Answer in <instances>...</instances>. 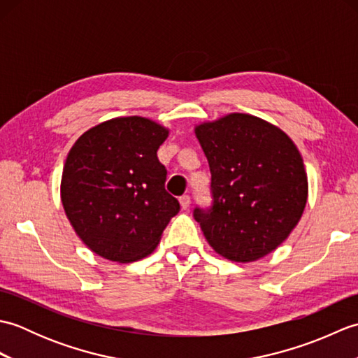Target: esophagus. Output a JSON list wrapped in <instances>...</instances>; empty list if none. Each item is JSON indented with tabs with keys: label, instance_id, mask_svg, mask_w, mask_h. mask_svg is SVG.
I'll list each match as a JSON object with an SVG mask.
<instances>
[{
	"label": "esophagus",
	"instance_id": "obj_1",
	"mask_svg": "<svg viewBox=\"0 0 358 358\" xmlns=\"http://www.w3.org/2000/svg\"><path fill=\"white\" fill-rule=\"evenodd\" d=\"M180 204H181V209H187L189 206H191V196L189 195L180 196Z\"/></svg>",
	"mask_w": 358,
	"mask_h": 358
}]
</instances>
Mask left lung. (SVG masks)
Returning a JSON list of instances; mask_svg holds the SVG:
<instances>
[{
	"label": "left lung",
	"mask_w": 358,
	"mask_h": 358,
	"mask_svg": "<svg viewBox=\"0 0 358 358\" xmlns=\"http://www.w3.org/2000/svg\"><path fill=\"white\" fill-rule=\"evenodd\" d=\"M210 169V206L194 218L215 252L254 262L283 243L308 200L299 149L278 127L248 113H231L195 127Z\"/></svg>",
	"instance_id": "1"
}]
</instances>
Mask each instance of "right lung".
I'll return each instance as SVG.
<instances>
[{
    "label": "right lung",
    "mask_w": 358,
    "mask_h": 358,
    "mask_svg": "<svg viewBox=\"0 0 358 358\" xmlns=\"http://www.w3.org/2000/svg\"><path fill=\"white\" fill-rule=\"evenodd\" d=\"M167 129L143 117L113 118L83 134L64 163L62 201L83 243L108 260L149 255L178 200L167 194L157 150Z\"/></svg>",
    "instance_id": "1"
}]
</instances>
